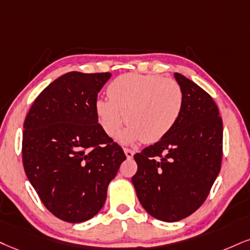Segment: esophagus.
Wrapping results in <instances>:
<instances>
[{
	"label": "esophagus",
	"mask_w": 250,
	"mask_h": 250,
	"mask_svg": "<svg viewBox=\"0 0 250 250\" xmlns=\"http://www.w3.org/2000/svg\"><path fill=\"white\" fill-rule=\"evenodd\" d=\"M124 153H125L126 158H127V159H132V158H133V155H134V150H132L130 148H124Z\"/></svg>",
	"instance_id": "1"
}]
</instances>
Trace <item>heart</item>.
<instances>
[{
  "instance_id": "b5f03b06",
  "label": "heart",
  "mask_w": 250,
  "mask_h": 250,
  "mask_svg": "<svg viewBox=\"0 0 250 250\" xmlns=\"http://www.w3.org/2000/svg\"><path fill=\"white\" fill-rule=\"evenodd\" d=\"M110 100L95 103L98 122L104 132L116 137L120 128L130 125L119 135L123 144L143 140L155 143L166 137L180 118L184 95L180 83L155 74H125L110 83Z\"/></svg>"
}]
</instances>
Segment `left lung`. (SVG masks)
Listing matches in <instances>:
<instances>
[{
  "instance_id": "obj_1",
  "label": "left lung",
  "mask_w": 250,
  "mask_h": 250,
  "mask_svg": "<svg viewBox=\"0 0 250 250\" xmlns=\"http://www.w3.org/2000/svg\"><path fill=\"white\" fill-rule=\"evenodd\" d=\"M183 109L171 131L134 155L138 199L152 217L175 223L202 206L220 171L223 120L212 97L180 73Z\"/></svg>"
}]
</instances>
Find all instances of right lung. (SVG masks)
Returning a JSON list of instances; mask_svg holds the SVG:
<instances>
[{
    "label": "right lung",
    "instance_id": "right-lung-1",
    "mask_svg": "<svg viewBox=\"0 0 250 250\" xmlns=\"http://www.w3.org/2000/svg\"><path fill=\"white\" fill-rule=\"evenodd\" d=\"M110 73L69 72L33 102L24 122L23 166L45 208L67 223L91 219L126 160L98 124L97 94Z\"/></svg>",
    "mask_w": 250,
    "mask_h": 250
}]
</instances>
